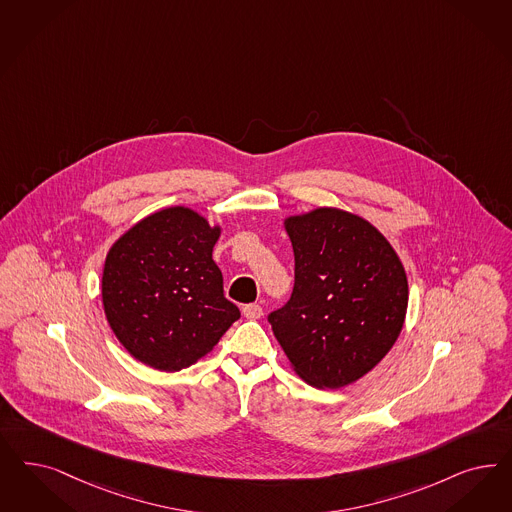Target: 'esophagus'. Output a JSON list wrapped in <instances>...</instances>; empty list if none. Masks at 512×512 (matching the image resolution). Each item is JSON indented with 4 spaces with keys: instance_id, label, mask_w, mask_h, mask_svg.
I'll return each instance as SVG.
<instances>
[{
    "instance_id": "obj_1",
    "label": "esophagus",
    "mask_w": 512,
    "mask_h": 512,
    "mask_svg": "<svg viewBox=\"0 0 512 512\" xmlns=\"http://www.w3.org/2000/svg\"><path fill=\"white\" fill-rule=\"evenodd\" d=\"M242 312H244V316L247 319H259L263 316V308L259 306V304H246L244 308H242Z\"/></svg>"
}]
</instances>
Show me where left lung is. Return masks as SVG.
Instances as JSON below:
<instances>
[{
  "mask_svg": "<svg viewBox=\"0 0 512 512\" xmlns=\"http://www.w3.org/2000/svg\"><path fill=\"white\" fill-rule=\"evenodd\" d=\"M295 253L291 299L268 314L293 369L338 389L372 371L405 323V268L369 221L336 208L285 219Z\"/></svg>",
  "mask_w": 512,
  "mask_h": 512,
  "instance_id": "8db88e82",
  "label": "left lung"
}]
</instances>
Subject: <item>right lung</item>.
I'll return each mask as SVG.
<instances>
[{"mask_svg": "<svg viewBox=\"0 0 512 512\" xmlns=\"http://www.w3.org/2000/svg\"><path fill=\"white\" fill-rule=\"evenodd\" d=\"M219 227L176 206L153 213L113 244L102 276L106 318L132 357L181 371L212 352L240 318L213 263Z\"/></svg>", "mask_w": 512, "mask_h": 512, "instance_id": "obj_1", "label": "right lung"}]
</instances>
